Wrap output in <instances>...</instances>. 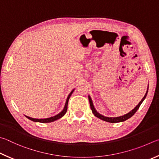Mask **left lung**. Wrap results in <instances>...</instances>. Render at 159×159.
Segmentation results:
<instances>
[{
    "instance_id": "8db88e82",
    "label": "left lung",
    "mask_w": 159,
    "mask_h": 159,
    "mask_svg": "<svg viewBox=\"0 0 159 159\" xmlns=\"http://www.w3.org/2000/svg\"><path fill=\"white\" fill-rule=\"evenodd\" d=\"M148 88H149V84H148ZM148 88H147V90L145 95L144 96V97L143 98V99L141 100L140 102H139L137 105H136V106L134 107V109H133L131 111H130L129 112L126 114V115H121L119 116H115V117H109V116H105L103 115H102L101 114H100L99 112H97V110L95 109V107H94V105H93L92 99H91V96L89 95V103H90V107H91V111H92L93 115L96 116V117H98V119H101V120H103L105 121L110 122V123H119V122H122V121H126V120H127V119H129V118L131 117V116L134 115L136 112H137V110L139 109L140 105L143 103L144 100L146 98V96L147 95V92H148Z\"/></svg>"
}]
</instances>
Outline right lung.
Here are the masks:
<instances>
[{"instance_id": "obj_1", "label": "right lung", "mask_w": 159, "mask_h": 159, "mask_svg": "<svg viewBox=\"0 0 159 159\" xmlns=\"http://www.w3.org/2000/svg\"><path fill=\"white\" fill-rule=\"evenodd\" d=\"M75 90V89H73L71 91V92L69 93V95L68 96V98L66 99V103H65V106H64L63 110L61 111V112H59L58 114H57V115L55 116H51V117H49V118H45V119H35V118H32V117H30V116H28L25 115L26 118H28L30 120H31L33 121H35V122H40V123H49V122H53L56 120H57V119H59L60 118L62 117L64 115H66V113L67 112V109H68V101H69V98L70 96L72 95V93H73V91Z\"/></svg>"}]
</instances>
